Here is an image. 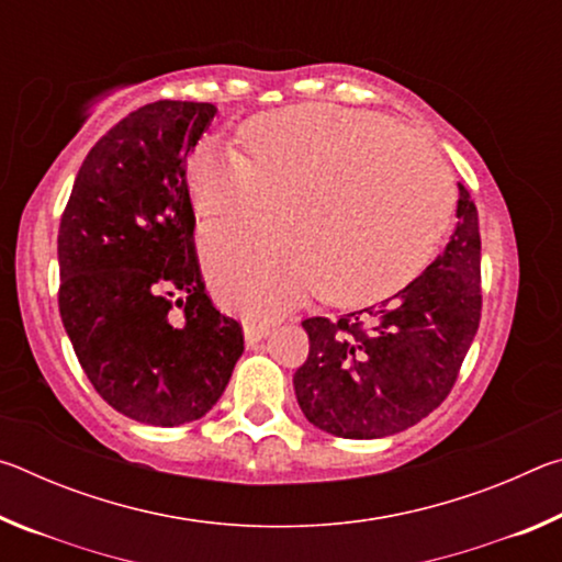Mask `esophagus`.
<instances>
[{"mask_svg": "<svg viewBox=\"0 0 562 562\" xmlns=\"http://www.w3.org/2000/svg\"><path fill=\"white\" fill-rule=\"evenodd\" d=\"M272 325L268 319H247L245 322V341L247 345H255V341H260L270 335Z\"/></svg>", "mask_w": 562, "mask_h": 562, "instance_id": "34e87169", "label": "esophagus"}]
</instances>
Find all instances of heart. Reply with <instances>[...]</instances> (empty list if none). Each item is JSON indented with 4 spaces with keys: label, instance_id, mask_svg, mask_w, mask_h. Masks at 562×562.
Instances as JSON below:
<instances>
[{
    "label": "heart",
    "instance_id": "heart-1",
    "mask_svg": "<svg viewBox=\"0 0 562 562\" xmlns=\"http://www.w3.org/2000/svg\"><path fill=\"white\" fill-rule=\"evenodd\" d=\"M237 156L195 148L188 195L213 233L203 260L225 307L272 315L317 290L339 310L372 307L434 260L451 221V178L402 123L372 111L297 103L237 131Z\"/></svg>",
    "mask_w": 562,
    "mask_h": 562
}]
</instances>
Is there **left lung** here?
<instances>
[{
  "label": "left lung",
  "mask_w": 562,
  "mask_h": 562,
  "mask_svg": "<svg viewBox=\"0 0 562 562\" xmlns=\"http://www.w3.org/2000/svg\"><path fill=\"white\" fill-rule=\"evenodd\" d=\"M456 217L443 252L394 297L337 322H302L310 355L292 384L317 429L382 439L449 396L481 322L479 211L463 186Z\"/></svg>",
  "instance_id": "left-lung-1"
}]
</instances>
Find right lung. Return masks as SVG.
<instances>
[{"mask_svg":"<svg viewBox=\"0 0 562 562\" xmlns=\"http://www.w3.org/2000/svg\"><path fill=\"white\" fill-rule=\"evenodd\" d=\"M215 111L128 113L83 158L59 225V312L79 364L103 402L150 426L211 412L245 349L205 292L186 180Z\"/></svg>","mask_w":562,"mask_h":562,"instance_id":"obj_1","label":"right lung"}]
</instances>
